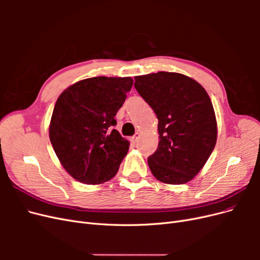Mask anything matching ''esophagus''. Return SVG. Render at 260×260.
I'll use <instances>...</instances> for the list:
<instances>
[{
	"label": "esophagus",
	"instance_id": "obj_1",
	"mask_svg": "<svg viewBox=\"0 0 260 260\" xmlns=\"http://www.w3.org/2000/svg\"><path fill=\"white\" fill-rule=\"evenodd\" d=\"M139 139H140V133H139V132H137L136 135L131 138V141H132L133 143H137L138 141H139Z\"/></svg>",
	"mask_w": 260,
	"mask_h": 260
}]
</instances>
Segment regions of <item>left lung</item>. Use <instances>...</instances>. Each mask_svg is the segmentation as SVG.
I'll list each match as a JSON object with an SVG mask.
<instances>
[{
	"mask_svg": "<svg viewBox=\"0 0 260 260\" xmlns=\"http://www.w3.org/2000/svg\"><path fill=\"white\" fill-rule=\"evenodd\" d=\"M139 94L158 119L159 143L147 162L162 183L183 184L199 174L217 141V120L206 90L192 78L159 72L135 77Z\"/></svg>",
	"mask_w": 260,
	"mask_h": 260,
	"instance_id": "left-lung-1",
	"label": "left lung"
}]
</instances>
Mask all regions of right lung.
<instances>
[{
  "label": "right lung",
  "instance_id": "right-lung-1",
  "mask_svg": "<svg viewBox=\"0 0 260 260\" xmlns=\"http://www.w3.org/2000/svg\"><path fill=\"white\" fill-rule=\"evenodd\" d=\"M132 84L131 77H93L58 96L49 136L61 166L79 182L101 184L116 176L130 143L113 127Z\"/></svg>",
  "mask_w": 260,
  "mask_h": 260
}]
</instances>
